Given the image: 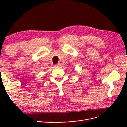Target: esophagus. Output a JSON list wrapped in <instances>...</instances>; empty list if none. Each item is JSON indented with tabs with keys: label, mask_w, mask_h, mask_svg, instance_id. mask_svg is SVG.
<instances>
[{
	"label": "esophagus",
	"mask_w": 127,
	"mask_h": 127,
	"mask_svg": "<svg viewBox=\"0 0 127 127\" xmlns=\"http://www.w3.org/2000/svg\"><path fill=\"white\" fill-rule=\"evenodd\" d=\"M59 66H60V63H58L57 64H55V67H59Z\"/></svg>",
	"instance_id": "esophagus-1"
}]
</instances>
